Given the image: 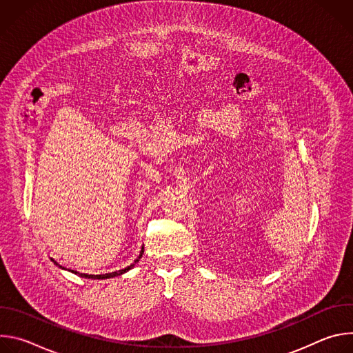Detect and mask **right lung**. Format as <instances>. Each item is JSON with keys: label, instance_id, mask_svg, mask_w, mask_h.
Listing matches in <instances>:
<instances>
[{"label": "right lung", "instance_id": "1", "mask_svg": "<svg viewBox=\"0 0 353 353\" xmlns=\"http://www.w3.org/2000/svg\"><path fill=\"white\" fill-rule=\"evenodd\" d=\"M142 253H143V250L141 251V254L138 256V259H137L131 265H128V267H125V268H123V270H119V271H114V272H110V274H102V275H88V274H81V276H83V278H92V279H105V278H112V276L121 275V274H124L125 271L131 270V268L135 265V263H138V261H139V259L142 257Z\"/></svg>", "mask_w": 353, "mask_h": 353}]
</instances>
